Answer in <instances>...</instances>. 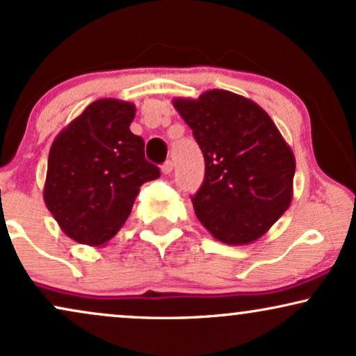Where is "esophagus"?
<instances>
[{
	"instance_id": "esophagus-1",
	"label": "esophagus",
	"mask_w": 356,
	"mask_h": 356,
	"mask_svg": "<svg viewBox=\"0 0 356 356\" xmlns=\"http://www.w3.org/2000/svg\"><path fill=\"white\" fill-rule=\"evenodd\" d=\"M161 171H163V175H170L171 171H173V163L171 161H165L163 165H161Z\"/></svg>"
}]
</instances>
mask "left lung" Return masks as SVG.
Here are the masks:
<instances>
[{
    "mask_svg": "<svg viewBox=\"0 0 356 356\" xmlns=\"http://www.w3.org/2000/svg\"><path fill=\"white\" fill-rule=\"evenodd\" d=\"M173 107L204 156V181L191 196L200 222L225 244L257 241L291 206V147L264 108L229 90L175 99Z\"/></svg>",
    "mask_w": 356,
    "mask_h": 356,
    "instance_id": "1",
    "label": "left lung"
}]
</instances>
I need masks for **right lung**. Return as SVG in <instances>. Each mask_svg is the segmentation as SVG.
<instances>
[{
	"label": "right lung",
	"instance_id": "1",
	"mask_svg": "<svg viewBox=\"0 0 356 356\" xmlns=\"http://www.w3.org/2000/svg\"><path fill=\"white\" fill-rule=\"evenodd\" d=\"M135 105L99 99L51 145L44 203L69 238L104 245L129 218L140 186L160 177L130 131Z\"/></svg>",
	"mask_w": 356,
	"mask_h": 356
}]
</instances>
